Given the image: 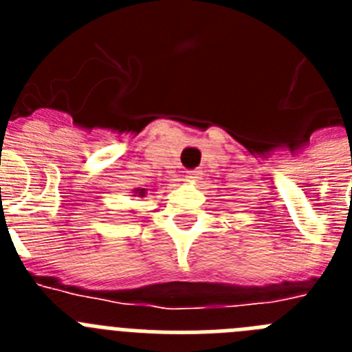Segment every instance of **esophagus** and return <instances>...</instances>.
<instances>
[{
	"label": "esophagus",
	"instance_id": "esophagus-1",
	"mask_svg": "<svg viewBox=\"0 0 352 352\" xmlns=\"http://www.w3.org/2000/svg\"><path fill=\"white\" fill-rule=\"evenodd\" d=\"M197 178H199L197 170H188V173H186V179H188V182H197Z\"/></svg>",
	"mask_w": 352,
	"mask_h": 352
}]
</instances>
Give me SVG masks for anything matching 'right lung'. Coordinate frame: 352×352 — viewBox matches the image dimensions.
<instances>
[{
  "label": "right lung",
  "instance_id": "1",
  "mask_svg": "<svg viewBox=\"0 0 352 352\" xmlns=\"http://www.w3.org/2000/svg\"><path fill=\"white\" fill-rule=\"evenodd\" d=\"M132 195H133V197H144L146 188H133Z\"/></svg>",
  "mask_w": 352,
  "mask_h": 352
}]
</instances>
